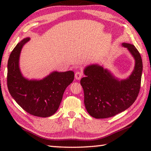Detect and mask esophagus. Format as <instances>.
Listing matches in <instances>:
<instances>
[{
	"mask_svg": "<svg viewBox=\"0 0 151 151\" xmlns=\"http://www.w3.org/2000/svg\"><path fill=\"white\" fill-rule=\"evenodd\" d=\"M82 76H83V73L81 71H77L75 73V78L76 80H80L82 78Z\"/></svg>",
	"mask_w": 151,
	"mask_h": 151,
	"instance_id": "34e87169",
	"label": "esophagus"
}]
</instances>
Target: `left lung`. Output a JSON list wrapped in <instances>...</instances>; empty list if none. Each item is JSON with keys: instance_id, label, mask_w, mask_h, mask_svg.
Listing matches in <instances>:
<instances>
[{"instance_id": "left-lung-1", "label": "left lung", "mask_w": 151, "mask_h": 151, "mask_svg": "<svg viewBox=\"0 0 151 151\" xmlns=\"http://www.w3.org/2000/svg\"><path fill=\"white\" fill-rule=\"evenodd\" d=\"M135 60L134 69L126 79L115 77L99 64L89 65L84 70L86 77L81 84L84 89V104L89 114L96 119L113 117L126 110L139 94L143 71L142 59L133 45L123 43Z\"/></svg>"}]
</instances>
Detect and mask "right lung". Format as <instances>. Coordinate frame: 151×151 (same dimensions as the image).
Returning <instances> with one entry per match:
<instances>
[{"instance_id": "add662e5", "label": "right lung", "mask_w": 151, "mask_h": 151, "mask_svg": "<svg viewBox=\"0 0 151 151\" xmlns=\"http://www.w3.org/2000/svg\"><path fill=\"white\" fill-rule=\"evenodd\" d=\"M30 40L26 37L18 43L8 62L7 84L9 93L20 106L34 116L47 117L56 112L63 93L75 77L74 72L53 71L41 80L24 77L19 67L22 48Z\"/></svg>"}]
</instances>
